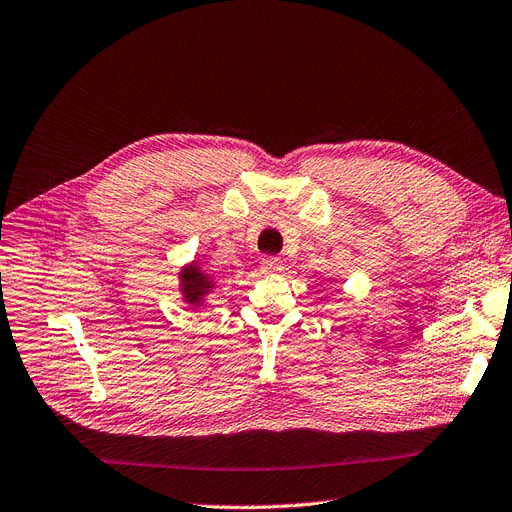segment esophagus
I'll return each instance as SVG.
<instances>
[{
	"label": "esophagus",
	"mask_w": 512,
	"mask_h": 512,
	"mask_svg": "<svg viewBox=\"0 0 512 512\" xmlns=\"http://www.w3.org/2000/svg\"><path fill=\"white\" fill-rule=\"evenodd\" d=\"M259 268L263 274H280L284 270V263L278 257H263Z\"/></svg>",
	"instance_id": "obj_1"
}]
</instances>
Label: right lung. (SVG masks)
<instances>
[{"label": "right lung", "instance_id": "add662e5", "mask_svg": "<svg viewBox=\"0 0 512 512\" xmlns=\"http://www.w3.org/2000/svg\"><path fill=\"white\" fill-rule=\"evenodd\" d=\"M177 278H180L182 301L188 307H203L207 303L209 293H213V288L217 284L213 274L201 268V259L186 263Z\"/></svg>", "mask_w": 512, "mask_h": 512}]
</instances>
